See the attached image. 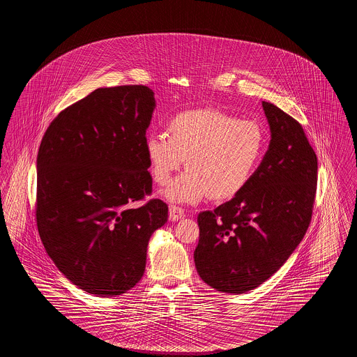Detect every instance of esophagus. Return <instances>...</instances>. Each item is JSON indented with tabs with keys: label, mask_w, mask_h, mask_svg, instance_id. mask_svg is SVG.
Returning a JSON list of instances; mask_svg holds the SVG:
<instances>
[{
	"label": "esophagus",
	"mask_w": 357,
	"mask_h": 357,
	"mask_svg": "<svg viewBox=\"0 0 357 357\" xmlns=\"http://www.w3.org/2000/svg\"><path fill=\"white\" fill-rule=\"evenodd\" d=\"M169 218H170V221H179V220L185 218V210L178 206H170Z\"/></svg>",
	"instance_id": "obj_1"
}]
</instances>
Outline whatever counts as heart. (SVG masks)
Returning <instances> with one entry per match:
<instances>
[{"mask_svg":"<svg viewBox=\"0 0 357 357\" xmlns=\"http://www.w3.org/2000/svg\"><path fill=\"white\" fill-rule=\"evenodd\" d=\"M167 135L147 136L144 151L158 185H167L186 159L187 170L160 192L171 204L236 197L250 182L268 146L261 123L215 109L178 114L167 124Z\"/></svg>","mask_w":357,"mask_h":357,"instance_id":"heart-1","label":"heart"}]
</instances>
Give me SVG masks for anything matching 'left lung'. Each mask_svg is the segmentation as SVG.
I'll use <instances>...</instances> for the list:
<instances>
[{
    "instance_id": "1",
    "label": "left lung",
    "mask_w": 357,
    "mask_h": 357,
    "mask_svg": "<svg viewBox=\"0 0 357 357\" xmlns=\"http://www.w3.org/2000/svg\"><path fill=\"white\" fill-rule=\"evenodd\" d=\"M268 151L250 182L214 211L198 215L195 268L207 285L241 294L269 280L305 236L317 185V156L301 124L262 102Z\"/></svg>"
}]
</instances>
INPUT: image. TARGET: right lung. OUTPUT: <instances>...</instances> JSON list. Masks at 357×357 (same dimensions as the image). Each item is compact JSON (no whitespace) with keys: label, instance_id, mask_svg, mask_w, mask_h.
<instances>
[{"label":"right lung","instance_id":"add662e5","mask_svg":"<svg viewBox=\"0 0 357 357\" xmlns=\"http://www.w3.org/2000/svg\"><path fill=\"white\" fill-rule=\"evenodd\" d=\"M156 107L146 85L98 88L48 127L37 155V227L57 269L86 293L115 297L143 277L169 207L151 199L144 140Z\"/></svg>","mask_w":357,"mask_h":357}]
</instances>
